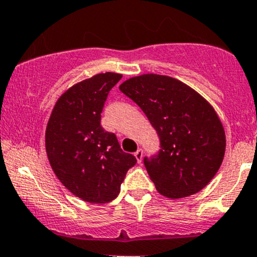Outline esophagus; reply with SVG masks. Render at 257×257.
<instances>
[{
    "instance_id": "esophagus-1",
    "label": "esophagus",
    "mask_w": 257,
    "mask_h": 257,
    "mask_svg": "<svg viewBox=\"0 0 257 257\" xmlns=\"http://www.w3.org/2000/svg\"><path fill=\"white\" fill-rule=\"evenodd\" d=\"M135 156H136V159H137L138 164H141V162H142V159H143V150H142V149H138L137 152L135 153Z\"/></svg>"
}]
</instances>
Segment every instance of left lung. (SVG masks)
Listing matches in <instances>:
<instances>
[{
	"label": "left lung",
	"instance_id": "1",
	"mask_svg": "<svg viewBox=\"0 0 257 257\" xmlns=\"http://www.w3.org/2000/svg\"><path fill=\"white\" fill-rule=\"evenodd\" d=\"M158 132L160 150L144 158L161 195L182 198L201 191L221 166L226 138L213 107L194 89L167 75L143 74L119 86Z\"/></svg>",
	"mask_w": 257,
	"mask_h": 257
}]
</instances>
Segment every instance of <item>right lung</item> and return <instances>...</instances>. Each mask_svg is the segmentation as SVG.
Listing matches in <instances>:
<instances>
[{
	"label": "right lung",
	"instance_id": "obj_1",
	"mask_svg": "<svg viewBox=\"0 0 257 257\" xmlns=\"http://www.w3.org/2000/svg\"><path fill=\"white\" fill-rule=\"evenodd\" d=\"M122 75L99 73L75 84L57 99L45 131V149L59 180L90 203L117 197L126 173L137 160L123 153L116 136L101 126L111 87Z\"/></svg>",
	"mask_w": 257,
	"mask_h": 257
}]
</instances>
